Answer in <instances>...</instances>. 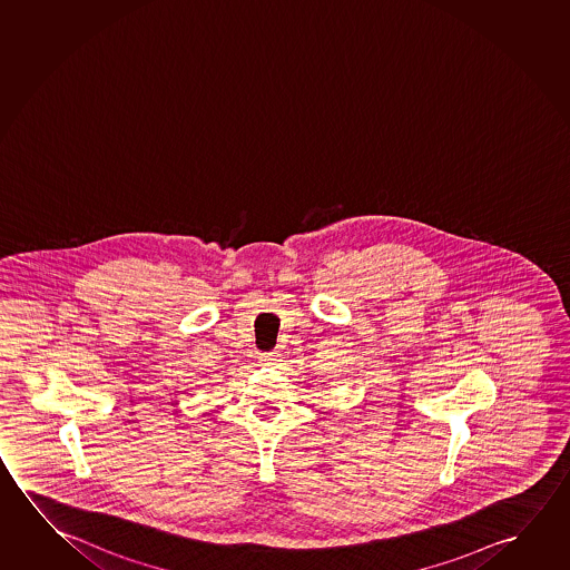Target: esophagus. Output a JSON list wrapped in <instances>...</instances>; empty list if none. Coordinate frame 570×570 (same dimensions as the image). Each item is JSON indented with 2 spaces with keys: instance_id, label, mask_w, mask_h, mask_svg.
Wrapping results in <instances>:
<instances>
[{
  "instance_id": "1",
  "label": "esophagus",
  "mask_w": 570,
  "mask_h": 570,
  "mask_svg": "<svg viewBox=\"0 0 570 570\" xmlns=\"http://www.w3.org/2000/svg\"><path fill=\"white\" fill-rule=\"evenodd\" d=\"M276 360H278V353H276V351H268V353H263V357H261V361H263L264 365H271V363H274Z\"/></svg>"
}]
</instances>
